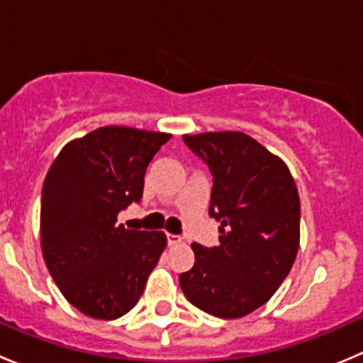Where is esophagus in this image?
<instances>
[{
	"label": "esophagus",
	"instance_id": "34e87169",
	"mask_svg": "<svg viewBox=\"0 0 363 363\" xmlns=\"http://www.w3.org/2000/svg\"><path fill=\"white\" fill-rule=\"evenodd\" d=\"M167 240H168V246H175V244L182 242V237L174 235V233H167Z\"/></svg>",
	"mask_w": 363,
	"mask_h": 363
}]
</instances>
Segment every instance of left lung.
<instances>
[{"mask_svg":"<svg viewBox=\"0 0 363 363\" xmlns=\"http://www.w3.org/2000/svg\"><path fill=\"white\" fill-rule=\"evenodd\" d=\"M208 167V214L219 246L193 244L195 265L179 276L186 298L218 318H242L290 274L300 240V200L286 164L240 131L184 135Z\"/></svg>","mask_w":363,"mask_h":363,"instance_id":"obj_1","label":"left lung"}]
</instances>
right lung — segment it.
<instances>
[{
  "label": "right lung",
  "instance_id": "obj_1",
  "mask_svg": "<svg viewBox=\"0 0 363 363\" xmlns=\"http://www.w3.org/2000/svg\"><path fill=\"white\" fill-rule=\"evenodd\" d=\"M172 135L105 126L69 142L47 172L40 233L47 269L73 307L96 320L133 309L167 246L163 232L126 230L147 164Z\"/></svg>",
  "mask_w": 363,
  "mask_h": 363
}]
</instances>
